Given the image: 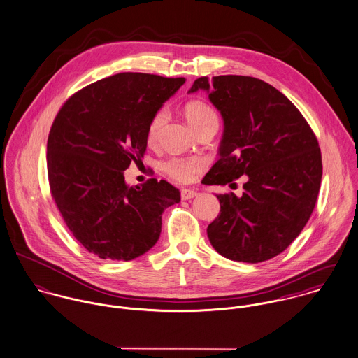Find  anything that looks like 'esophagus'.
<instances>
[{
    "instance_id": "1",
    "label": "esophagus",
    "mask_w": 358,
    "mask_h": 358,
    "mask_svg": "<svg viewBox=\"0 0 358 358\" xmlns=\"http://www.w3.org/2000/svg\"><path fill=\"white\" fill-rule=\"evenodd\" d=\"M198 195V191L194 189V188H184L181 189V199L182 201H188V199H192Z\"/></svg>"
}]
</instances>
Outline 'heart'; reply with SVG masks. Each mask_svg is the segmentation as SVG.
<instances>
[{"label": "heart", "instance_id": "obj_1", "mask_svg": "<svg viewBox=\"0 0 358 358\" xmlns=\"http://www.w3.org/2000/svg\"><path fill=\"white\" fill-rule=\"evenodd\" d=\"M185 117L192 126V129L199 133L202 129L218 124V117L217 113L210 108L208 103L202 101H191L185 105ZM166 122V112L157 110L149 124H148V131L146 137L149 143H155L159 137L160 129ZM205 167V162L199 157H171L163 164V170L167 176H170L173 180L180 181V182H187L189 181L194 174L201 171Z\"/></svg>", "mask_w": 358, "mask_h": 358}]
</instances>
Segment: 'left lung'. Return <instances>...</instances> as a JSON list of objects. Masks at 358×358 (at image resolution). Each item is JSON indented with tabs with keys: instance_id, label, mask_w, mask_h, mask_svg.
<instances>
[{
	"instance_id": "8db88e82",
	"label": "left lung",
	"mask_w": 358,
	"mask_h": 358,
	"mask_svg": "<svg viewBox=\"0 0 358 358\" xmlns=\"http://www.w3.org/2000/svg\"><path fill=\"white\" fill-rule=\"evenodd\" d=\"M224 120L220 159L202 180L232 185L246 176L241 196L218 194L220 215L208 236L221 256L243 263L275 257L299 236L314 210L322 177L315 134L282 92L249 76L199 77Z\"/></svg>"
}]
</instances>
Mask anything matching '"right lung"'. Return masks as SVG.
<instances>
[{
  "mask_svg": "<svg viewBox=\"0 0 358 358\" xmlns=\"http://www.w3.org/2000/svg\"><path fill=\"white\" fill-rule=\"evenodd\" d=\"M185 83L119 73L76 94L58 112L47 143L52 199L73 236L94 256L129 262L159 239L164 209L180 191L164 180L129 187L124 170L141 162L148 124Z\"/></svg>",
  "mask_w": 358,
  "mask_h": 358,
  "instance_id": "right-lung-1",
  "label": "right lung"
}]
</instances>
